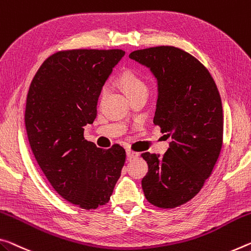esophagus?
Returning <instances> with one entry per match:
<instances>
[{
  "label": "esophagus",
  "instance_id": "34e87169",
  "mask_svg": "<svg viewBox=\"0 0 251 251\" xmlns=\"http://www.w3.org/2000/svg\"><path fill=\"white\" fill-rule=\"evenodd\" d=\"M126 154H127V157H128V158H136V157L140 156V154H138L137 152H135V151H132V150H127Z\"/></svg>",
  "mask_w": 251,
  "mask_h": 251
}]
</instances>
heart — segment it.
<instances>
[{
  "mask_svg": "<svg viewBox=\"0 0 251 251\" xmlns=\"http://www.w3.org/2000/svg\"><path fill=\"white\" fill-rule=\"evenodd\" d=\"M117 85L130 100L138 96L147 94V83L142 75L130 69H126L117 77ZM107 95V88L102 87L99 93V102L104 100Z\"/></svg>",
  "mask_w": 251,
  "mask_h": 251,
  "instance_id": "obj_1",
  "label": "heart"
}]
</instances>
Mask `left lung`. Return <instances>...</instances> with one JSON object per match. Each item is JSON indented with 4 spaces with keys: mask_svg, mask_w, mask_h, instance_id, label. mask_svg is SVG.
Masks as SVG:
<instances>
[{
    "mask_svg": "<svg viewBox=\"0 0 251 251\" xmlns=\"http://www.w3.org/2000/svg\"><path fill=\"white\" fill-rule=\"evenodd\" d=\"M133 60L157 78L154 125L172 137L162 156H141L149 165L142 180L146 200L157 208L186 203L212 174L224 141L221 97L209 70L180 48L160 46L133 51Z\"/></svg>",
    "mask_w": 251,
    "mask_h": 251,
    "instance_id": "1",
    "label": "left lung"
}]
</instances>
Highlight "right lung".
<instances>
[{
	"label": "right lung",
	"instance_id": "right-lung-1",
	"mask_svg": "<svg viewBox=\"0 0 251 251\" xmlns=\"http://www.w3.org/2000/svg\"><path fill=\"white\" fill-rule=\"evenodd\" d=\"M124 50H61L47 58L30 85L27 138L40 169L59 196L85 210L108 203L126 152L99 149L83 136L97 116L99 93Z\"/></svg>",
	"mask_w": 251,
	"mask_h": 251
}]
</instances>
